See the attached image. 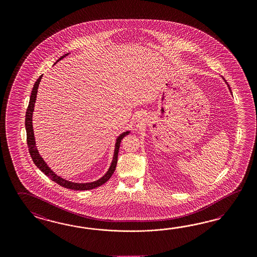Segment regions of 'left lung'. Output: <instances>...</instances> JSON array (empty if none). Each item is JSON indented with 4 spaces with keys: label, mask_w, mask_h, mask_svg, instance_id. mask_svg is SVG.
Instances as JSON below:
<instances>
[{
    "label": "left lung",
    "mask_w": 257,
    "mask_h": 257,
    "mask_svg": "<svg viewBox=\"0 0 257 257\" xmlns=\"http://www.w3.org/2000/svg\"><path fill=\"white\" fill-rule=\"evenodd\" d=\"M228 85V84H227ZM228 87H229V89H230V86H229V85H228Z\"/></svg>",
    "instance_id": "8db88e82"
}]
</instances>
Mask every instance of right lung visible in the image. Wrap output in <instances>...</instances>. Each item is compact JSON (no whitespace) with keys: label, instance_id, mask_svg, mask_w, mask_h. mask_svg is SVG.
I'll use <instances>...</instances> for the list:
<instances>
[{"label":"right lung","instance_id":"right-lung-1","mask_svg":"<svg viewBox=\"0 0 257 257\" xmlns=\"http://www.w3.org/2000/svg\"><path fill=\"white\" fill-rule=\"evenodd\" d=\"M68 53H66L65 55H63L61 58L57 60V62L60 61L61 59L66 57ZM56 62V63H57ZM43 75H41L37 81H36L34 88L31 94L30 97L29 105L26 110V116H25V128H26V133H27V146L29 148V153L32 157V160L34 163L37 165V168L41 170L44 173L46 176L50 177L52 181H54L55 183L59 184L60 186L66 188V189H70V190H75V191H87V190H92L95 189L96 187H99L104 183H106L110 178V176H112L114 170L116 168V164H117L118 151H119V147H120V143L121 140L123 139L125 136H126L130 132H123L120 136H118L115 143V148H114V155L112 158V162L110 164V168L108 170V172L104 175V176L99 178L98 180L91 182V183H75V182H70L68 180H66L64 178H62L61 176H58L53 173V171L47 165V163L44 162V160L41 158V156L37 151V147H36V141H35V135H34V130H33V122H32V117H33V111H34V107H35V103L37 99V88L39 85V82L41 81Z\"/></svg>","mask_w":257,"mask_h":257}]
</instances>
